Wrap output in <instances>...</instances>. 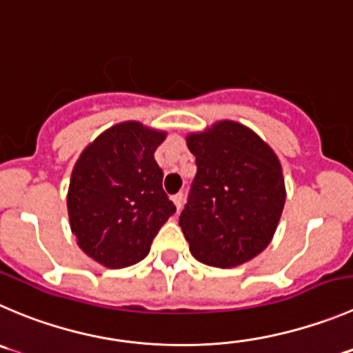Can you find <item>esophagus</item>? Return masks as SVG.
Masks as SVG:
<instances>
[{"instance_id":"1","label":"esophagus","mask_w":353,"mask_h":353,"mask_svg":"<svg viewBox=\"0 0 353 353\" xmlns=\"http://www.w3.org/2000/svg\"><path fill=\"white\" fill-rule=\"evenodd\" d=\"M171 201H173V204L176 206V211L182 210L183 206V194H176V196L171 197Z\"/></svg>"}]
</instances>
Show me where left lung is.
<instances>
[{
    "label": "left lung",
    "mask_w": 353,
    "mask_h": 353,
    "mask_svg": "<svg viewBox=\"0 0 353 353\" xmlns=\"http://www.w3.org/2000/svg\"><path fill=\"white\" fill-rule=\"evenodd\" d=\"M197 173L179 225L201 263L229 268L268 246L286 189L274 150L250 128L221 121L187 137Z\"/></svg>",
    "instance_id": "obj_1"
}]
</instances>
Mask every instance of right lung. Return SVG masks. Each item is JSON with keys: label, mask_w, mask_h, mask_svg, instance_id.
<instances>
[{"label": "right lung", "mask_w": 353, "mask_h": 353, "mask_svg": "<svg viewBox=\"0 0 353 353\" xmlns=\"http://www.w3.org/2000/svg\"><path fill=\"white\" fill-rule=\"evenodd\" d=\"M166 133L121 123L90 143L70 174L67 210L79 248L109 268L142 261L176 208L154 152Z\"/></svg>", "instance_id": "obj_1"}]
</instances>
